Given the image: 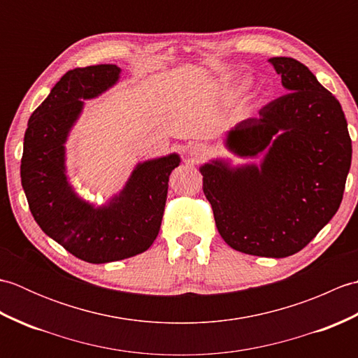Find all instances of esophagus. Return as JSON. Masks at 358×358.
Segmentation results:
<instances>
[{
	"label": "esophagus",
	"mask_w": 358,
	"mask_h": 358,
	"mask_svg": "<svg viewBox=\"0 0 358 358\" xmlns=\"http://www.w3.org/2000/svg\"><path fill=\"white\" fill-rule=\"evenodd\" d=\"M209 154V149L206 144H201V143H195L194 146H191V149H189V155L192 157L194 162H199V159L204 158Z\"/></svg>",
	"instance_id": "obj_1"
}]
</instances>
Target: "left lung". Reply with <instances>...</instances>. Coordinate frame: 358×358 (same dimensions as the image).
Wrapping results in <instances>:
<instances>
[{"instance_id": "8db88e82", "label": "left lung", "mask_w": 358, "mask_h": 358, "mask_svg": "<svg viewBox=\"0 0 358 358\" xmlns=\"http://www.w3.org/2000/svg\"><path fill=\"white\" fill-rule=\"evenodd\" d=\"M289 94L232 127L226 148L240 157L264 154L260 166L200 167L217 229L232 249L283 258L305 248L343 200L352 144L338 100L305 64L269 59Z\"/></svg>"}]
</instances>
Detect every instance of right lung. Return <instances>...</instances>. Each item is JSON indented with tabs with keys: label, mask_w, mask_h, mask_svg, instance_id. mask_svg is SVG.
Masks as SVG:
<instances>
[{
	"label": "right lung",
	"mask_w": 358,
	"mask_h": 358,
	"mask_svg": "<svg viewBox=\"0 0 358 358\" xmlns=\"http://www.w3.org/2000/svg\"><path fill=\"white\" fill-rule=\"evenodd\" d=\"M120 72L115 64H98L64 73L30 115L21 158V185L38 226L72 255L95 264L150 248L162 226L169 175L180 164L177 154L136 164L123 191L100 208L73 192L64 166L67 135L83 100L112 87Z\"/></svg>",
	"instance_id": "1"
}]
</instances>
